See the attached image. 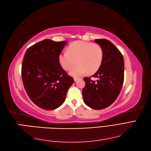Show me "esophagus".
<instances>
[{"label": "esophagus", "instance_id": "obj_1", "mask_svg": "<svg viewBox=\"0 0 151 151\" xmlns=\"http://www.w3.org/2000/svg\"><path fill=\"white\" fill-rule=\"evenodd\" d=\"M73 79H74V81L76 82V81H78L79 79V78H73Z\"/></svg>", "mask_w": 151, "mask_h": 151}]
</instances>
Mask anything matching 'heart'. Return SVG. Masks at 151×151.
I'll return each mask as SVG.
<instances>
[{"mask_svg": "<svg viewBox=\"0 0 151 151\" xmlns=\"http://www.w3.org/2000/svg\"><path fill=\"white\" fill-rule=\"evenodd\" d=\"M103 56V49L99 44L78 41L68 47L67 52L60 54L59 61L65 70H69L76 61L78 65L71 69L70 74L79 76L86 72L88 74L96 72L101 67Z\"/></svg>", "mask_w": 151, "mask_h": 151, "instance_id": "heart-1", "label": "heart"}]
</instances>
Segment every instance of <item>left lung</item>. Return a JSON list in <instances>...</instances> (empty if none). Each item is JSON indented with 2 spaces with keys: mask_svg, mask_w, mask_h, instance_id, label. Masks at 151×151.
Returning a JSON list of instances; mask_svg holds the SVG:
<instances>
[{
  "mask_svg": "<svg viewBox=\"0 0 151 151\" xmlns=\"http://www.w3.org/2000/svg\"><path fill=\"white\" fill-rule=\"evenodd\" d=\"M94 41L103 49L104 56L101 67L90 78H84L83 89V101L94 109H102L112 104L118 97L124 79V61L122 54L113 44L106 39Z\"/></svg>",
  "mask_w": 151,
  "mask_h": 151,
  "instance_id": "8db88e82",
  "label": "left lung"
}]
</instances>
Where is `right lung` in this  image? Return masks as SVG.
Masks as SVG:
<instances>
[{
    "label": "right lung",
    "mask_w": 151,
    "mask_h": 151,
    "mask_svg": "<svg viewBox=\"0 0 151 151\" xmlns=\"http://www.w3.org/2000/svg\"><path fill=\"white\" fill-rule=\"evenodd\" d=\"M67 42L43 40L26 50L22 65V78L29 97L40 108L54 110L64 102L74 82L59 61Z\"/></svg>",
    "instance_id": "right-lung-1"
}]
</instances>
